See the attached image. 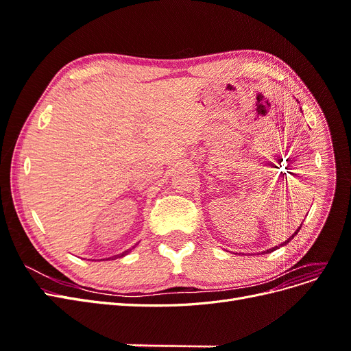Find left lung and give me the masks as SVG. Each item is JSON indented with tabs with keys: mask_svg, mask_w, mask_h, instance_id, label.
<instances>
[{
	"mask_svg": "<svg viewBox=\"0 0 351 351\" xmlns=\"http://www.w3.org/2000/svg\"><path fill=\"white\" fill-rule=\"evenodd\" d=\"M299 230H300V228H299ZM299 230H297V231L294 232V234H293V236H291V237H290L289 240H285V241H284V243L281 244V246H284V244H287V243H290V240H291V239H293V237H294V236L297 234V232H299ZM275 249H278V247H274V249H269V250H267V253H269V252H272V250H275Z\"/></svg>",
	"mask_w": 351,
	"mask_h": 351,
	"instance_id": "left-lung-1",
	"label": "left lung"
}]
</instances>
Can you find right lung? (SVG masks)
Listing matches in <instances>:
<instances>
[{"mask_svg":"<svg viewBox=\"0 0 351 351\" xmlns=\"http://www.w3.org/2000/svg\"><path fill=\"white\" fill-rule=\"evenodd\" d=\"M129 252H130V250H125V252H123L121 254H117L115 258H121V256H124V254H127V253H129ZM115 258H114V259H115ZM108 259H111V258H108Z\"/></svg>","mask_w":351,"mask_h":351,"instance_id":"1","label":"right lung"}]
</instances>
